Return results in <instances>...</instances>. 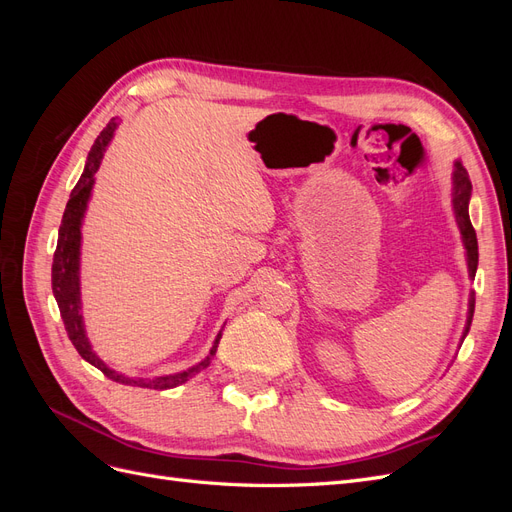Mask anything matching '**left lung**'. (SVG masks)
I'll list each match as a JSON object with an SVG mask.
<instances>
[{
	"label": "left lung",
	"instance_id": "obj_1",
	"mask_svg": "<svg viewBox=\"0 0 512 512\" xmlns=\"http://www.w3.org/2000/svg\"><path fill=\"white\" fill-rule=\"evenodd\" d=\"M470 196H472V181L468 177V170L463 168L461 162H455V170H453V211H455V220L461 232V241L463 247H466V260H468V273L470 277L476 275V267H478V241H476V230L470 222V213H468V205H470ZM474 292L470 294V307H468V320H466V329H463L461 342L466 339L470 324H472V316H474Z\"/></svg>",
	"mask_w": 512,
	"mask_h": 512
}]
</instances>
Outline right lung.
<instances>
[{"label":"right lung","mask_w":512,"mask_h":512,"mask_svg":"<svg viewBox=\"0 0 512 512\" xmlns=\"http://www.w3.org/2000/svg\"><path fill=\"white\" fill-rule=\"evenodd\" d=\"M117 130V119L108 121V126L100 132L96 138L94 147H91L85 170L79 179V183L74 185V190L70 194V200L64 211V220H61L59 226V237H57V250L53 256V273H51V282H53V294L55 301L59 305V314L61 320H64V327L68 331L70 342L74 348L79 350V354L87 363L98 367L106 378H111L121 384H130V386H141V389H175V386L188 382L192 376H196L200 369H205L211 363V356L218 350L222 331L215 337V342L211 346V352L205 361H200L198 365L177 371V374H168V376H158V378H128L119 374V371L108 367L100 356L91 350V344L85 333V322L81 314V224H83V215L89 203L91 188H94V175L98 173L100 162L104 158V151L111 143V138Z\"/></svg>","instance_id":"right-lung-1"}]
</instances>
